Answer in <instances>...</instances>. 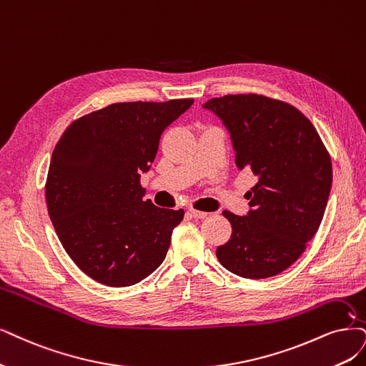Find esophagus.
Segmentation results:
<instances>
[{"label": "esophagus", "mask_w": 366, "mask_h": 366, "mask_svg": "<svg viewBox=\"0 0 366 366\" xmlns=\"http://www.w3.org/2000/svg\"><path fill=\"white\" fill-rule=\"evenodd\" d=\"M188 212H190L194 219H207V217H208V212L197 211V209H193V208L188 209Z\"/></svg>", "instance_id": "34e87169"}]
</instances>
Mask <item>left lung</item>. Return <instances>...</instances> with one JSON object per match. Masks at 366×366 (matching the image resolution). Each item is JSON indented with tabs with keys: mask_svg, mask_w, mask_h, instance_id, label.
I'll return each instance as SVG.
<instances>
[{
	"mask_svg": "<svg viewBox=\"0 0 366 366\" xmlns=\"http://www.w3.org/2000/svg\"><path fill=\"white\" fill-rule=\"evenodd\" d=\"M231 134L235 164L258 182L247 215L223 211L232 235L217 259L246 279L282 273L300 258L321 224L332 188V161L310 120L262 94H226L202 105Z\"/></svg>",
	"mask_w": 366,
	"mask_h": 366,
	"instance_id": "obj_1",
	"label": "left lung"
}]
</instances>
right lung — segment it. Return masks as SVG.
<instances>
[{
    "label": "right lung",
    "mask_w": 366,
    "mask_h": 366,
    "mask_svg": "<svg viewBox=\"0 0 366 366\" xmlns=\"http://www.w3.org/2000/svg\"><path fill=\"white\" fill-rule=\"evenodd\" d=\"M194 99L119 102L76 119L63 132L45 185L49 219L81 272L107 287L142 282L166 259L184 219L143 200L161 134Z\"/></svg>",
    "instance_id": "right-lung-1"
}]
</instances>
